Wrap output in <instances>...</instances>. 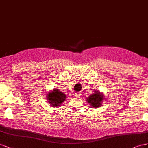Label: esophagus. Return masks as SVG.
Instances as JSON below:
<instances>
[{
	"mask_svg": "<svg viewBox=\"0 0 148 148\" xmlns=\"http://www.w3.org/2000/svg\"><path fill=\"white\" fill-rule=\"evenodd\" d=\"M75 97H76L77 98H79L80 97H81V93H80V92L76 93V94H75Z\"/></svg>",
	"mask_w": 148,
	"mask_h": 148,
	"instance_id": "esophagus-1",
	"label": "esophagus"
}]
</instances>
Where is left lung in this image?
Returning <instances> with one entry per match:
<instances>
[{
  "label": "left lung",
  "instance_id": "1",
  "mask_svg": "<svg viewBox=\"0 0 148 148\" xmlns=\"http://www.w3.org/2000/svg\"><path fill=\"white\" fill-rule=\"evenodd\" d=\"M104 101V95L99 90H94V93L86 98V102L89 104V106L94 108L100 107Z\"/></svg>",
  "mask_w": 148,
  "mask_h": 148
}]
</instances>
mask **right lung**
<instances>
[{"mask_svg": "<svg viewBox=\"0 0 148 148\" xmlns=\"http://www.w3.org/2000/svg\"><path fill=\"white\" fill-rule=\"evenodd\" d=\"M66 99V95L59 90L58 88H54L51 91L48 93L46 99L48 103L53 107H58L63 103Z\"/></svg>", "mask_w": 148, "mask_h": 148, "instance_id": "obj_1", "label": "right lung"}]
</instances>
